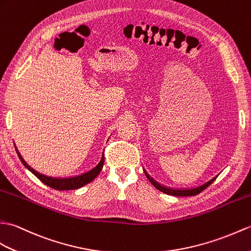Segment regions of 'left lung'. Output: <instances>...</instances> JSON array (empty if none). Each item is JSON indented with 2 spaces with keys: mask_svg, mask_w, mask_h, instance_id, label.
Wrapping results in <instances>:
<instances>
[{
  "mask_svg": "<svg viewBox=\"0 0 251 251\" xmlns=\"http://www.w3.org/2000/svg\"><path fill=\"white\" fill-rule=\"evenodd\" d=\"M143 171H144V173H145V176H147L148 179L150 180L151 183L153 184V186H154V187H155L156 189H158V190L162 191V192H164V194L170 195V196H176V197H189V196H196V195H198V194H200L201 191H203L205 188H207L208 186L211 185V184L214 182V180L216 179V177L218 176H216L215 177H213L212 179H209L208 182L204 183L203 185L198 186V187L180 189V188H170V187H167V186L161 185V184H159L158 182H156V180H155L153 177H151V176H149V173H148L147 171H145L144 169H143Z\"/></svg>",
  "mask_w": 251,
  "mask_h": 251,
  "instance_id": "obj_1",
  "label": "left lung"
}]
</instances>
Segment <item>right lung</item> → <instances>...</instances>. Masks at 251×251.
Here are the masks:
<instances>
[{
    "instance_id": "add662e5",
    "label": "right lung",
    "mask_w": 251,
    "mask_h": 251,
    "mask_svg": "<svg viewBox=\"0 0 251 251\" xmlns=\"http://www.w3.org/2000/svg\"><path fill=\"white\" fill-rule=\"evenodd\" d=\"M15 149H16V152H17V154H18L19 159L21 160L23 166H25L27 170H30L39 180H42L45 185L49 186V187L56 189V190H73V189H78V188L83 187L84 185L91 183L92 180L94 179L99 173H100L102 166H103V162H104V156L102 154L101 159L98 162V165L93 168L92 170L87 171L83 174H80V176H72V177H51V176H45V174L39 173L36 170H34V169L31 166H28L26 164V161L22 158V156L19 153V151L17 150L16 145H15Z\"/></svg>"
}]
</instances>
